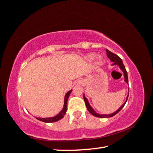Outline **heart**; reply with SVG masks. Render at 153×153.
<instances>
[{"label": "heart", "mask_w": 153, "mask_h": 153, "mask_svg": "<svg viewBox=\"0 0 153 153\" xmlns=\"http://www.w3.org/2000/svg\"><path fill=\"white\" fill-rule=\"evenodd\" d=\"M96 57V54L94 53H90L89 54H87L86 58L88 59V60H93ZM103 60V57L101 56H97V58H96V62H97V64H100L101 62Z\"/></svg>", "instance_id": "heart-1"}]
</instances>
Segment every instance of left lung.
<instances>
[{"label":"left lung","mask_w":153,"mask_h":153,"mask_svg":"<svg viewBox=\"0 0 153 153\" xmlns=\"http://www.w3.org/2000/svg\"><path fill=\"white\" fill-rule=\"evenodd\" d=\"M106 52H107V56H108V57L110 59V60L111 62H113L114 64H112V66L114 65H117L121 69V71L123 72V73H124V81L126 82L127 84H128V73H127V71L126 70L125 66L124 65V64H123V62L121 58H120L118 56L115 54V53H112L110 51L108 50V49H106ZM128 95H129V93H128L127 97H126V100L125 102L122 104L121 107H120V108L116 110V111H114V113L110 114H97V112H96L94 109H93L91 105L89 103V101H88L87 99L86 98L85 95V93L83 94V98H84V100H85V105H86L87 108L88 109V111H89L91 114L93 116H94L95 117H101V118H105V117H113L115 115H116L118 112L121 110V109L124 108V106L125 105L126 103V101L128 100Z\"/></svg>","instance_id":"left-lung-1"}]
</instances>
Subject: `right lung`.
I'll return each instance as SVG.
<instances>
[{
  "instance_id": "obj_1",
  "label": "right lung",
  "mask_w": 153,
  "mask_h": 153,
  "mask_svg": "<svg viewBox=\"0 0 153 153\" xmlns=\"http://www.w3.org/2000/svg\"><path fill=\"white\" fill-rule=\"evenodd\" d=\"M71 92H72V89L70 90L69 91H68L66 93L65 96H64L63 108L57 115H56L55 116L50 117H36L37 120H40V121L44 122H46V123L55 122L58 121V120H61L66 113V111H67V101H68V99L69 95H70V94H71Z\"/></svg>"
}]
</instances>
